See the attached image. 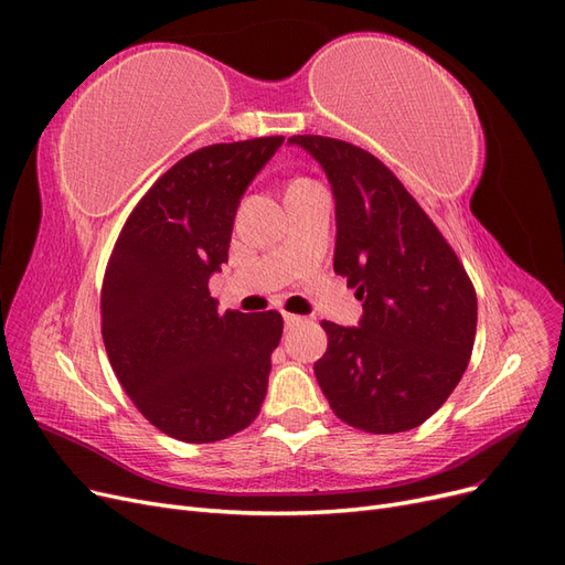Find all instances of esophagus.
I'll return each instance as SVG.
<instances>
[{"label":"esophagus","instance_id":"34e87169","mask_svg":"<svg viewBox=\"0 0 565 565\" xmlns=\"http://www.w3.org/2000/svg\"><path fill=\"white\" fill-rule=\"evenodd\" d=\"M282 318H285V324H287V328H295V324L303 322V318H301V316H295V313H282Z\"/></svg>","mask_w":565,"mask_h":565}]
</instances>
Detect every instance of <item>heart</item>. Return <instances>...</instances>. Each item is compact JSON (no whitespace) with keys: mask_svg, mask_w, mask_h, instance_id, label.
Masks as SVG:
<instances>
[{"mask_svg":"<svg viewBox=\"0 0 565 565\" xmlns=\"http://www.w3.org/2000/svg\"><path fill=\"white\" fill-rule=\"evenodd\" d=\"M303 183H313L311 179H295L292 183H289V188H297V185H303Z\"/></svg>","mask_w":565,"mask_h":565,"instance_id":"1","label":"heart"}]
</instances>
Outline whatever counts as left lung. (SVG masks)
<instances>
[{"label": "left lung", "instance_id": "8db88e82", "mask_svg": "<svg viewBox=\"0 0 565 565\" xmlns=\"http://www.w3.org/2000/svg\"><path fill=\"white\" fill-rule=\"evenodd\" d=\"M334 195V273L363 299L358 328L322 320L313 365L334 415L367 434L409 431L448 401L476 337V289L446 237L372 152L292 136Z\"/></svg>", "mask_w": 565, "mask_h": 565}]
</instances>
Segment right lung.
<instances>
[{
  "label": "right lung",
  "instance_id": "obj_1",
  "mask_svg": "<svg viewBox=\"0 0 565 565\" xmlns=\"http://www.w3.org/2000/svg\"><path fill=\"white\" fill-rule=\"evenodd\" d=\"M282 136L200 148L164 172L119 233L100 289L108 361L139 413L183 443L224 440L259 415L282 316L218 313L235 212Z\"/></svg>",
  "mask_w": 565,
  "mask_h": 565
}]
</instances>
